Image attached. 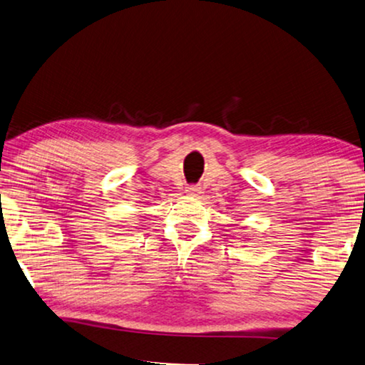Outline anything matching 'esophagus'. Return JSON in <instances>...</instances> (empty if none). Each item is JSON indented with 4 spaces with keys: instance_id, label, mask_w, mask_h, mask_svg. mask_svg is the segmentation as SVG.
I'll return each instance as SVG.
<instances>
[{
    "instance_id": "34e87169",
    "label": "esophagus",
    "mask_w": 365,
    "mask_h": 365,
    "mask_svg": "<svg viewBox=\"0 0 365 365\" xmlns=\"http://www.w3.org/2000/svg\"><path fill=\"white\" fill-rule=\"evenodd\" d=\"M186 192L189 195H197L200 192V187H197V186H187L186 187Z\"/></svg>"
}]
</instances>
